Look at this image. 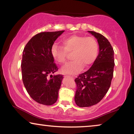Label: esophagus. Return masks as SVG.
Listing matches in <instances>:
<instances>
[{"mask_svg": "<svg viewBox=\"0 0 134 134\" xmlns=\"http://www.w3.org/2000/svg\"><path fill=\"white\" fill-rule=\"evenodd\" d=\"M65 77H69V78L73 79V77H71V76H68V75H66V76H65Z\"/></svg>", "mask_w": 134, "mask_h": 134, "instance_id": "1", "label": "esophagus"}]
</instances>
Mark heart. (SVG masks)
I'll use <instances>...</instances> for the list:
<instances>
[{
  "label": "heart",
  "instance_id": "heart-1",
  "mask_svg": "<svg viewBox=\"0 0 134 134\" xmlns=\"http://www.w3.org/2000/svg\"><path fill=\"white\" fill-rule=\"evenodd\" d=\"M63 47L54 44L51 53L54 60L60 64H64L67 53H72V62L62 68V71L68 74L80 72L83 67H87L93 63L98 55L99 44L94 38L72 35L62 40Z\"/></svg>",
  "mask_w": 134,
  "mask_h": 134
}]
</instances>
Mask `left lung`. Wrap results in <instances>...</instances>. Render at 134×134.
<instances>
[{"mask_svg":"<svg viewBox=\"0 0 134 134\" xmlns=\"http://www.w3.org/2000/svg\"><path fill=\"white\" fill-rule=\"evenodd\" d=\"M97 40L99 52L92 66L75 79L74 100L79 107H89L99 103L109 89L115 66L114 51L109 41L100 34L88 31Z\"/></svg>","mask_w":134,"mask_h":134,"instance_id":"left-lung-1","label":"left lung"}]
</instances>
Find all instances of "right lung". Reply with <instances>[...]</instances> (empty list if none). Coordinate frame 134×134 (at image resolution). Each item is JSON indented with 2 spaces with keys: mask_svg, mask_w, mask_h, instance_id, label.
<instances>
[{
  "mask_svg": "<svg viewBox=\"0 0 134 134\" xmlns=\"http://www.w3.org/2000/svg\"><path fill=\"white\" fill-rule=\"evenodd\" d=\"M64 31L42 32L31 38L22 54V81L31 98L44 105H52L57 100L63 79L62 74L52 75L58 68L51 55L54 41Z\"/></svg>",
  "mask_w": 134,
  "mask_h": 134,
  "instance_id": "obj_1",
  "label": "right lung"
}]
</instances>
